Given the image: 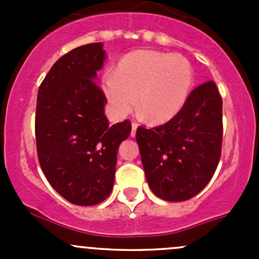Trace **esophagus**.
<instances>
[{"instance_id": "obj_1", "label": "esophagus", "mask_w": 259, "mask_h": 259, "mask_svg": "<svg viewBox=\"0 0 259 259\" xmlns=\"http://www.w3.org/2000/svg\"><path fill=\"white\" fill-rule=\"evenodd\" d=\"M137 129H138V122L133 121L132 122V137H135V134H137Z\"/></svg>"}]
</instances>
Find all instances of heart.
Here are the masks:
<instances>
[{
  "label": "heart",
  "instance_id": "heart-1",
  "mask_svg": "<svg viewBox=\"0 0 259 259\" xmlns=\"http://www.w3.org/2000/svg\"><path fill=\"white\" fill-rule=\"evenodd\" d=\"M194 82V70L185 56L158 50H137L120 59L113 75L105 76L104 93L111 111L122 117L137 105L153 124H163L180 113Z\"/></svg>",
  "mask_w": 259,
  "mask_h": 259
}]
</instances>
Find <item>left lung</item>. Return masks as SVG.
Listing matches in <instances>:
<instances>
[{
	"instance_id": "left-lung-1",
	"label": "left lung",
	"mask_w": 259,
	"mask_h": 259,
	"mask_svg": "<svg viewBox=\"0 0 259 259\" xmlns=\"http://www.w3.org/2000/svg\"><path fill=\"white\" fill-rule=\"evenodd\" d=\"M222 96L214 81L198 85L180 113L159 126L137 129L150 189L168 202L197 195L213 177L222 153Z\"/></svg>"
}]
</instances>
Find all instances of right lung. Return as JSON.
Masks as SVG:
<instances>
[{"instance_id":"add662e5","label":"right lung","mask_w":259,"mask_h":259,"mask_svg":"<svg viewBox=\"0 0 259 259\" xmlns=\"http://www.w3.org/2000/svg\"><path fill=\"white\" fill-rule=\"evenodd\" d=\"M104 60L101 42L71 50L55 62L37 93L41 169L52 188L76 205H95L109 197L117 148L132 132L129 120L110 126L104 114L108 100L95 82Z\"/></svg>"}]
</instances>
